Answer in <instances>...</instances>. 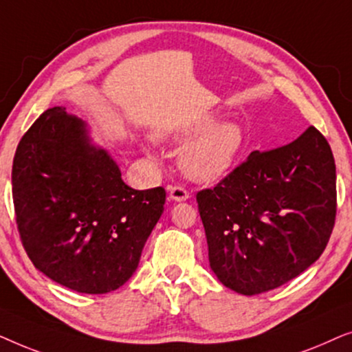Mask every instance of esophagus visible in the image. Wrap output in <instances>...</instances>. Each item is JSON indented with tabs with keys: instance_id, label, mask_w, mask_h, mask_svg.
Listing matches in <instances>:
<instances>
[{
	"instance_id": "34e87169",
	"label": "esophagus",
	"mask_w": 352,
	"mask_h": 352,
	"mask_svg": "<svg viewBox=\"0 0 352 352\" xmlns=\"http://www.w3.org/2000/svg\"><path fill=\"white\" fill-rule=\"evenodd\" d=\"M168 190H170V199L175 201H184L189 199V192L182 186H171Z\"/></svg>"
}]
</instances>
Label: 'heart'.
<instances>
[{
	"label": "heart",
	"instance_id": "1",
	"mask_svg": "<svg viewBox=\"0 0 352 352\" xmlns=\"http://www.w3.org/2000/svg\"><path fill=\"white\" fill-rule=\"evenodd\" d=\"M214 120L205 117L160 134L163 139L179 142L192 138L181 151L179 165L194 181H219L237 165L247 148V133L242 123L229 120L214 124Z\"/></svg>",
	"mask_w": 352,
	"mask_h": 352
}]
</instances>
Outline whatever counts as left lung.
<instances>
[{
	"instance_id": "obj_1",
	"label": "left lung",
	"mask_w": 352,
	"mask_h": 352,
	"mask_svg": "<svg viewBox=\"0 0 352 352\" xmlns=\"http://www.w3.org/2000/svg\"><path fill=\"white\" fill-rule=\"evenodd\" d=\"M210 266L230 290L252 296L300 276L329 243L336 168L309 126L272 151H254L213 189L197 194Z\"/></svg>"
}]
</instances>
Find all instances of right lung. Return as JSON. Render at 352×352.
<instances>
[{"mask_svg": "<svg viewBox=\"0 0 352 352\" xmlns=\"http://www.w3.org/2000/svg\"><path fill=\"white\" fill-rule=\"evenodd\" d=\"M12 199L33 266L70 290L102 295L138 269L166 192L124 184L109 152L91 144L86 123L52 107L19 142Z\"/></svg>", "mask_w": 352, "mask_h": 352, "instance_id": "right-lung-1", "label": "right lung"}]
</instances>
